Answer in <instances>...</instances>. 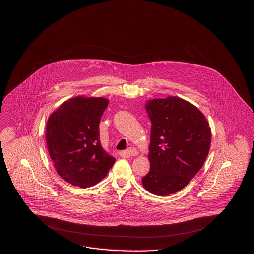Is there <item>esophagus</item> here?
I'll use <instances>...</instances> for the list:
<instances>
[{
    "instance_id": "34e87169",
    "label": "esophagus",
    "mask_w": 254,
    "mask_h": 254,
    "mask_svg": "<svg viewBox=\"0 0 254 254\" xmlns=\"http://www.w3.org/2000/svg\"><path fill=\"white\" fill-rule=\"evenodd\" d=\"M122 155L123 156H127V157L136 156V155H138V150L135 147H129L127 150L122 152Z\"/></svg>"
}]
</instances>
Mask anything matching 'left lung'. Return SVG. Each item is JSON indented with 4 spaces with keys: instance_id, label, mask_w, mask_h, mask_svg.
<instances>
[{
    "instance_id": "obj_1",
    "label": "left lung",
    "mask_w": 254,
    "mask_h": 254,
    "mask_svg": "<svg viewBox=\"0 0 254 254\" xmlns=\"http://www.w3.org/2000/svg\"><path fill=\"white\" fill-rule=\"evenodd\" d=\"M145 110L151 121L150 169L143 186L158 196L175 193L205 163L211 142L208 122L194 105L178 97L149 100Z\"/></svg>"
}]
</instances>
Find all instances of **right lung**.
Segmentation results:
<instances>
[{
  "label": "right lung",
  "instance_id": "right-lung-1",
  "mask_svg": "<svg viewBox=\"0 0 254 254\" xmlns=\"http://www.w3.org/2000/svg\"><path fill=\"white\" fill-rule=\"evenodd\" d=\"M108 105L103 97H75L49 116V155L58 174L73 186L85 189L96 185L115 162L100 142L99 124Z\"/></svg>",
  "mask_w": 254,
  "mask_h": 254
}]
</instances>
